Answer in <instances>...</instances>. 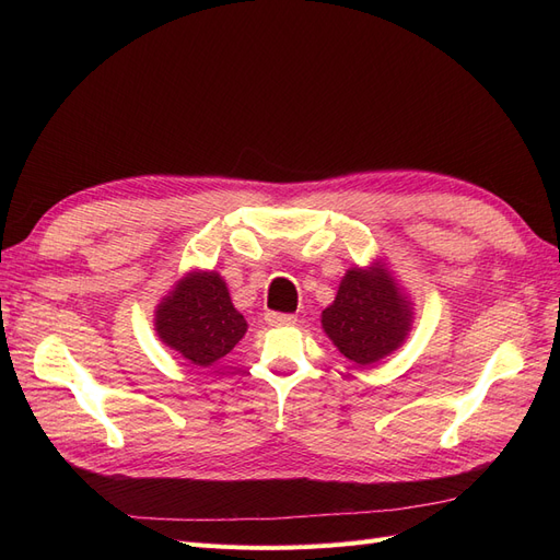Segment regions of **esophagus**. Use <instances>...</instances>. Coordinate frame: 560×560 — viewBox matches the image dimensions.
<instances>
[{"label":"esophagus","mask_w":560,"mask_h":560,"mask_svg":"<svg viewBox=\"0 0 560 560\" xmlns=\"http://www.w3.org/2000/svg\"><path fill=\"white\" fill-rule=\"evenodd\" d=\"M266 322L270 327H284V325H294L296 315H287V313H266Z\"/></svg>","instance_id":"obj_1"}]
</instances>
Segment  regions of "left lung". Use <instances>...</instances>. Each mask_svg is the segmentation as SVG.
<instances>
[{
    "label": "left lung",
    "instance_id": "8db88e82",
    "mask_svg": "<svg viewBox=\"0 0 560 560\" xmlns=\"http://www.w3.org/2000/svg\"><path fill=\"white\" fill-rule=\"evenodd\" d=\"M413 315L411 296L376 257L346 270L336 299L322 311V329L350 362L371 366L406 343Z\"/></svg>",
    "mask_w": 560,
    "mask_h": 560
}]
</instances>
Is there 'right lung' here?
Instances as JSON below:
<instances>
[{"instance_id":"add662e5","label":"right lung","mask_w":560,"mask_h":560,"mask_svg":"<svg viewBox=\"0 0 560 560\" xmlns=\"http://www.w3.org/2000/svg\"><path fill=\"white\" fill-rule=\"evenodd\" d=\"M154 329L165 348L206 369L247 334V319L235 311L229 287L217 270L191 268L159 301Z\"/></svg>"}]
</instances>
